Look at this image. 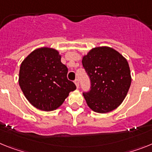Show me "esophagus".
Here are the masks:
<instances>
[{"mask_svg":"<svg viewBox=\"0 0 152 152\" xmlns=\"http://www.w3.org/2000/svg\"><path fill=\"white\" fill-rule=\"evenodd\" d=\"M74 83H75V85H76V88L78 89V88H79V86H80V83H79V80H78V79H76V80H75Z\"/></svg>","mask_w":152,"mask_h":152,"instance_id":"esophagus-1","label":"esophagus"}]
</instances>
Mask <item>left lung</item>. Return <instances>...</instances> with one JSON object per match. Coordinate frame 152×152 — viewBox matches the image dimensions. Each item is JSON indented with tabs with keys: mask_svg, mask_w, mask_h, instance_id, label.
<instances>
[{
	"mask_svg": "<svg viewBox=\"0 0 152 152\" xmlns=\"http://www.w3.org/2000/svg\"><path fill=\"white\" fill-rule=\"evenodd\" d=\"M82 63L91 80V89L83 93L93 112L107 113L118 108L127 96L132 83L127 60L109 47L92 48Z\"/></svg>",
	"mask_w": 152,
	"mask_h": 152,
	"instance_id": "left-lung-1",
	"label": "left lung"
}]
</instances>
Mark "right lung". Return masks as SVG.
Returning a JSON list of instances; mask_svg holds the SVG:
<instances>
[{
    "label": "right lung",
    "mask_w": 152,
    "mask_h": 152,
    "mask_svg": "<svg viewBox=\"0 0 152 152\" xmlns=\"http://www.w3.org/2000/svg\"><path fill=\"white\" fill-rule=\"evenodd\" d=\"M67 72L57 50L41 47L32 51L21 63L18 82L33 106L49 112L58 109L69 92L76 89L67 79Z\"/></svg>",
    "instance_id": "1"
}]
</instances>
